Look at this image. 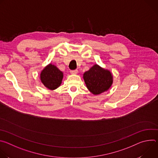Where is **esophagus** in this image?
<instances>
[{
    "mask_svg": "<svg viewBox=\"0 0 158 158\" xmlns=\"http://www.w3.org/2000/svg\"><path fill=\"white\" fill-rule=\"evenodd\" d=\"M70 72L72 74H76L78 73V71L77 69H75V70H71Z\"/></svg>",
    "mask_w": 158,
    "mask_h": 158,
    "instance_id": "obj_1",
    "label": "esophagus"
}]
</instances>
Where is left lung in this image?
Wrapping results in <instances>:
<instances>
[{
	"label": "left lung",
	"mask_w": 158,
	"mask_h": 158,
	"mask_svg": "<svg viewBox=\"0 0 158 158\" xmlns=\"http://www.w3.org/2000/svg\"><path fill=\"white\" fill-rule=\"evenodd\" d=\"M83 78L89 91L94 95L107 91L113 82L111 73L98 64L94 65L85 72Z\"/></svg>",
	"instance_id": "obj_1"
}]
</instances>
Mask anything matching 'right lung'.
I'll use <instances>...</instances> for the list:
<instances>
[{"mask_svg": "<svg viewBox=\"0 0 158 158\" xmlns=\"http://www.w3.org/2000/svg\"><path fill=\"white\" fill-rule=\"evenodd\" d=\"M40 78L45 87L50 90H54L60 85L63 79V73L56 65L49 64L41 71Z\"/></svg>", "mask_w": 158, "mask_h": 158, "instance_id": "obj_1", "label": "right lung"}]
</instances>
